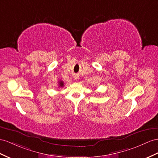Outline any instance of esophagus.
<instances>
[{"mask_svg": "<svg viewBox=\"0 0 158 158\" xmlns=\"http://www.w3.org/2000/svg\"><path fill=\"white\" fill-rule=\"evenodd\" d=\"M77 79V77H75V79Z\"/></svg>", "mask_w": 158, "mask_h": 158, "instance_id": "1", "label": "esophagus"}]
</instances>
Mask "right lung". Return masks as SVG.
<instances>
[{"label": "right lung", "instance_id": "1", "mask_svg": "<svg viewBox=\"0 0 158 158\" xmlns=\"http://www.w3.org/2000/svg\"><path fill=\"white\" fill-rule=\"evenodd\" d=\"M59 87H63L64 86V84H63V82L62 81H60L59 82Z\"/></svg>", "mask_w": 158, "mask_h": 158}]
</instances>
